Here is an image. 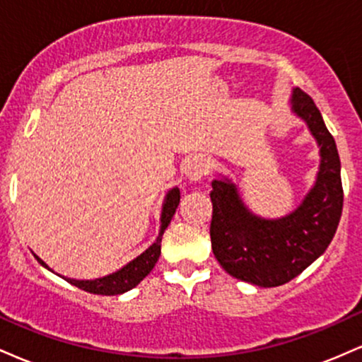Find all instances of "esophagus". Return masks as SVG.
I'll return each instance as SVG.
<instances>
[{"mask_svg":"<svg viewBox=\"0 0 362 362\" xmlns=\"http://www.w3.org/2000/svg\"><path fill=\"white\" fill-rule=\"evenodd\" d=\"M207 170H209V160L204 156H195L187 163L185 175L192 182H199L207 175Z\"/></svg>","mask_w":362,"mask_h":362,"instance_id":"34e87169","label":"esophagus"}]
</instances>
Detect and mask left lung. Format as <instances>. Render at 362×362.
I'll return each mask as SVG.
<instances>
[{
    "label": "left lung",
    "mask_w": 362,
    "mask_h": 362,
    "mask_svg": "<svg viewBox=\"0 0 362 362\" xmlns=\"http://www.w3.org/2000/svg\"><path fill=\"white\" fill-rule=\"evenodd\" d=\"M293 112L308 126L320 148L313 189L293 213L265 219L250 213L231 180H213L211 245L221 267L236 279L260 288L282 286L327 250L337 231L344 206L340 158L313 98L293 90Z\"/></svg>",
    "instance_id": "8db88e82"
}]
</instances>
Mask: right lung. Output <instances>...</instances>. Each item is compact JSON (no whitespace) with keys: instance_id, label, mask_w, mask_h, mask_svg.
Wrapping results in <instances>:
<instances>
[{"instance_id":"obj_1","label":"right lung","mask_w":362,"mask_h":362,"mask_svg":"<svg viewBox=\"0 0 362 362\" xmlns=\"http://www.w3.org/2000/svg\"><path fill=\"white\" fill-rule=\"evenodd\" d=\"M178 202H180V190H178L175 187V189L168 190L167 197H165L163 209H161V218H160V221H161L160 235H158L156 242L153 243L146 252H143L139 257H136L134 260L129 262L127 265H124L120 271L114 272V274H109V276H105V277H100V279H93V281L69 279V277L61 276V274H57V276H61L62 279L68 281L69 284H73V286H76V288L86 291V293L103 294V296H114V294H122L129 289L136 288V286H138L139 282L143 281L144 277H146L148 274L153 271V267H155L158 259H160L161 236H163L165 230H167L170 221H172L173 214H175V211L178 207ZM34 257L40 265H44L45 269L52 271V269L49 267V265L45 264L42 259H39L37 255H34Z\"/></svg>"}]
</instances>
